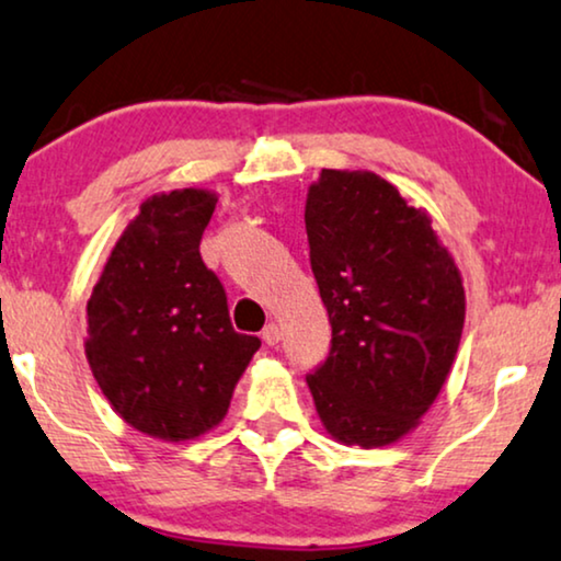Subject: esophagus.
<instances>
[{"label": "esophagus", "instance_id": "esophagus-1", "mask_svg": "<svg viewBox=\"0 0 561 561\" xmlns=\"http://www.w3.org/2000/svg\"><path fill=\"white\" fill-rule=\"evenodd\" d=\"M263 343L271 345V347L280 343V327H278V324H275V322L265 324V330H263Z\"/></svg>", "mask_w": 561, "mask_h": 561}]
</instances>
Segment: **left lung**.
Segmentation results:
<instances>
[{"label":"left lung","mask_w":561,"mask_h":561,"mask_svg":"<svg viewBox=\"0 0 561 561\" xmlns=\"http://www.w3.org/2000/svg\"><path fill=\"white\" fill-rule=\"evenodd\" d=\"M304 221L332 324L330 358L307 378L317 414L343 446H391L420 425L454 366L461 273L431 214L376 172L322 170Z\"/></svg>","instance_id":"left-lung-1"}]
</instances>
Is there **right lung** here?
<instances>
[{
    "label": "right lung",
    "instance_id": "right-lung-1",
    "mask_svg": "<svg viewBox=\"0 0 561 561\" xmlns=\"http://www.w3.org/2000/svg\"><path fill=\"white\" fill-rule=\"evenodd\" d=\"M218 195L185 187L138 206L87 301L84 355L118 417L151 438L195 440L221 423L260 340L234 332L201 260Z\"/></svg>",
    "mask_w": 561,
    "mask_h": 561
}]
</instances>
